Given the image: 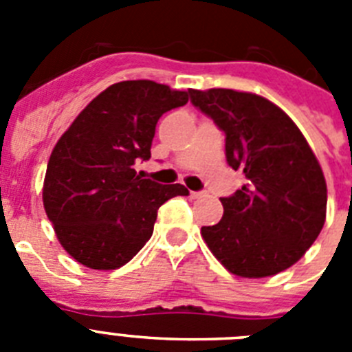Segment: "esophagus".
Returning a JSON list of instances; mask_svg holds the SVG:
<instances>
[{
	"instance_id": "34e87169",
	"label": "esophagus",
	"mask_w": 352,
	"mask_h": 352,
	"mask_svg": "<svg viewBox=\"0 0 352 352\" xmlns=\"http://www.w3.org/2000/svg\"><path fill=\"white\" fill-rule=\"evenodd\" d=\"M190 197H192V199H201V197H204V192H194V190H190Z\"/></svg>"
}]
</instances>
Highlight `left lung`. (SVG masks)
Here are the masks:
<instances>
[{"instance_id": "8db88e82", "label": "left lung", "mask_w": 352, "mask_h": 352, "mask_svg": "<svg viewBox=\"0 0 352 352\" xmlns=\"http://www.w3.org/2000/svg\"><path fill=\"white\" fill-rule=\"evenodd\" d=\"M190 100L226 133L227 164L247 178L241 190L220 199V222L201 229L208 248L245 278L291 268L326 220V179L309 142L264 96L211 88L190 89Z\"/></svg>"}]
</instances>
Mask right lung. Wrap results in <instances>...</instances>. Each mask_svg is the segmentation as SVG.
Segmentation results:
<instances>
[{
    "instance_id": "obj_1",
    "label": "right lung",
    "mask_w": 352,
    "mask_h": 352,
    "mask_svg": "<svg viewBox=\"0 0 352 352\" xmlns=\"http://www.w3.org/2000/svg\"><path fill=\"white\" fill-rule=\"evenodd\" d=\"M188 91L123 80L95 96L56 142L43 179V208L61 247L91 270H116L146 245L162 204L185 186L141 178L160 116Z\"/></svg>"
}]
</instances>
